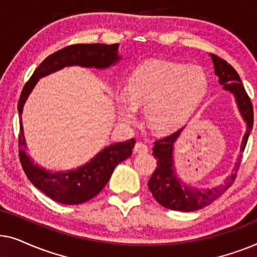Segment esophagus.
I'll return each mask as SVG.
<instances>
[{"label":"esophagus","instance_id":"esophagus-1","mask_svg":"<svg viewBox=\"0 0 257 257\" xmlns=\"http://www.w3.org/2000/svg\"><path fill=\"white\" fill-rule=\"evenodd\" d=\"M135 152L136 153H146L147 151H149V147H147V145L145 143L143 142H137L136 145H135Z\"/></svg>","mask_w":257,"mask_h":257}]
</instances>
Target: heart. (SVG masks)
<instances>
[{
  "label": "heart",
  "mask_w": 257,
  "mask_h": 257,
  "mask_svg": "<svg viewBox=\"0 0 257 257\" xmlns=\"http://www.w3.org/2000/svg\"><path fill=\"white\" fill-rule=\"evenodd\" d=\"M208 90L206 72L196 65L152 61L130 75L126 93L115 97L119 114L133 120L137 105H145V117L156 131H171L181 125Z\"/></svg>",
  "instance_id": "heart-1"
}]
</instances>
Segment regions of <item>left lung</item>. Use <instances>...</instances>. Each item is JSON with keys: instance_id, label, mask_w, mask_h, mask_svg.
Wrapping results in <instances>:
<instances>
[{"instance_id": "1", "label": "left lung", "mask_w": 257, "mask_h": 257, "mask_svg": "<svg viewBox=\"0 0 257 257\" xmlns=\"http://www.w3.org/2000/svg\"><path fill=\"white\" fill-rule=\"evenodd\" d=\"M212 57L214 72L219 77V83L222 84L223 89L230 91L235 96L236 103L240 108L242 117L247 122V131L242 140L241 152H243L247 145L249 135H250L252 124H254V108L252 103L245 92L240 76L233 66L220 58L219 56L209 54ZM182 130H178L164 138H160L154 142L153 156L157 158V168L154 170L152 177L150 178L149 188L154 199L161 206L172 210H180V212H193L212 203L220 195H222L228 188L233 185L236 178V172L241 165V157L235 166L233 174L227 179L226 184L220 187L212 189H198L182 184L174 173L173 159V144L180 135Z\"/></svg>"}]
</instances>
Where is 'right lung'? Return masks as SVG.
<instances>
[{
	"mask_svg": "<svg viewBox=\"0 0 257 257\" xmlns=\"http://www.w3.org/2000/svg\"><path fill=\"white\" fill-rule=\"evenodd\" d=\"M117 50L118 44L96 43L69 45L45 58L23 86L17 106L20 113L19 154L21 165L28 179L33 182L35 187L55 201L64 205H79L94 198L110 180L114 167L131 156L136 140L132 138L124 143L112 144L98 153L90 163L75 171L51 173L38 167L27 156V146L23 136L22 118H21L23 105L41 77L69 65L107 68L118 62Z\"/></svg>",
	"mask_w": 257,
	"mask_h": 257,
	"instance_id": "obj_1",
	"label": "right lung"
}]
</instances>
